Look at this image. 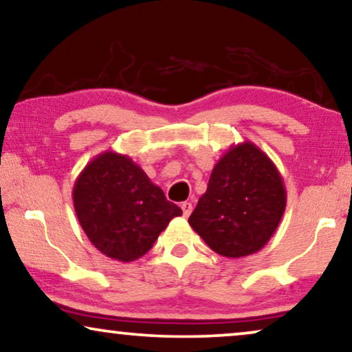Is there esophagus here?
Masks as SVG:
<instances>
[{"label": "esophagus", "instance_id": "1", "mask_svg": "<svg viewBox=\"0 0 352 352\" xmlns=\"http://www.w3.org/2000/svg\"><path fill=\"white\" fill-rule=\"evenodd\" d=\"M181 208H182V214H184L187 218V216L192 213V210H194V206H192L190 201H184V204L181 205Z\"/></svg>", "mask_w": 352, "mask_h": 352}]
</instances>
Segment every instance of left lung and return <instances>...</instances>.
<instances>
[{"mask_svg":"<svg viewBox=\"0 0 352 352\" xmlns=\"http://www.w3.org/2000/svg\"><path fill=\"white\" fill-rule=\"evenodd\" d=\"M285 206L277 166L256 144L243 141L214 165L189 224L221 256L243 258L271 240Z\"/></svg>","mask_w":352,"mask_h":352,"instance_id":"left-lung-1","label":"left lung"}]
</instances>
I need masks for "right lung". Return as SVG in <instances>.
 <instances>
[{"instance_id":"add662e5","label":"right lung","mask_w":352,"mask_h":352,"mask_svg":"<svg viewBox=\"0 0 352 352\" xmlns=\"http://www.w3.org/2000/svg\"><path fill=\"white\" fill-rule=\"evenodd\" d=\"M72 199L89 242L105 256L136 261L182 214L131 157L105 151L76 177Z\"/></svg>"}]
</instances>
